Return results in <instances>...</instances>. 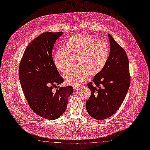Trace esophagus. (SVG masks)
Here are the masks:
<instances>
[{
	"instance_id": "obj_1",
	"label": "esophagus",
	"mask_w": 150,
	"mask_h": 150,
	"mask_svg": "<svg viewBox=\"0 0 150 150\" xmlns=\"http://www.w3.org/2000/svg\"><path fill=\"white\" fill-rule=\"evenodd\" d=\"M81 87L80 86H74V89L75 90V91H77V90H79L80 89Z\"/></svg>"
}]
</instances>
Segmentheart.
<instances>
[{"instance_id":"heart-1","label":"heart","mask_w":150,"mask_h":150,"mask_svg":"<svg viewBox=\"0 0 150 150\" xmlns=\"http://www.w3.org/2000/svg\"><path fill=\"white\" fill-rule=\"evenodd\" d=\"M110 54L109 44L87 34H77L66 42L65 48L58 50L54 56L57 69L66 73L77 63L78 67L64 74L69 84L78 86L84 83L88 75L95 76L105 66Z\"/></svg>"}]
</instances>
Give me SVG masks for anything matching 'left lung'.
Returning a JSON list of instances; mask_svg holds the SVG:
<instances>
[{
  "label": "left lung",
  "mask_w": 150,
  "mask_h": 150,
  "mask_svg": "<svg viewBox=\"0 0 150 150\" xmlns=\"http://www.w3.org/2000/svg\"><path fill=\"white\" fill-rule=\"evenodd\" d=\"M110 54L103 70L87 85L91 91L86 107L97 120L113 115L121 106L129 88L131 77L125 51L108 34Z\"/></svg>",
  "instance_id": "obj_1"
}]
</instances>
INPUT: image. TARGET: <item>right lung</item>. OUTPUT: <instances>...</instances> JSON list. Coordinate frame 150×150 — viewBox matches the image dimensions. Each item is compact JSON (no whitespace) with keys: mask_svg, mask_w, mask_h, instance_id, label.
I'll list each match as a JSON object with an SVG mask.
<instances>
[{"mask_svg":"<svg viewBox=\"0 0 150 150\" xmlns=\"http://www.w3.org/2000/svg\"><path fill=\"white\" fill-rule=\"evenodd\" d=\"M63 32L41 34L30 42L23 54L19 77L29 107L38 115L49 120L60 117L65 112L71 86L59 87L64 79L55 67L52 51L55 41ZM57 88L54 91L53 88Z\"/></svg>","mask_w":150,"mask_h":150,"instance_id":"1","label":"right lung"}]
</instances>
